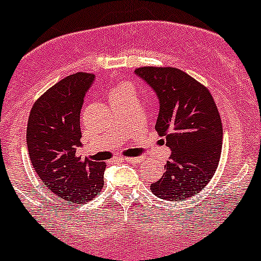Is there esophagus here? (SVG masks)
Returning <instances> with one entry per match:
<instances>
[{"instance_id": "34e87169", "label": "esophagus", "mask_w": 261, "mask_h": 261, "mask_svg": "<svg viewBox=\"0 0 261 261\" xmlns=\"http://www.w3.org/2000/svg\"><path fill=\"white\" fill-rule=\"evenodd\" d=\"M123 162H128V163H140V162H142V159L141 158H123Z\"/></svg>"}]
</instances>
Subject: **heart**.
<instances>
[{"mask_svg": "<svg viewBox=\"0 0 261 261\" xmlns=\"http://www.w3.org/2000/svg\"><path fill=\"white\" fill-rule=\"evenodd\" d=\"M128 89H129L128 85H119V87L114 90V93H112V95L119 94V93H123V92H125V90H128Z\"/></svg>", "mask_w": 261, "mask_h": 261, "instance_id": "1", "label": "heart"}]
</instances>
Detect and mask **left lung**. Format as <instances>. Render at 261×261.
Listing matches in <instances>:
<instances>
[{"mask_svg": "<svg viewBox=\"0 0 261 261\" xmlns=\"http://www.w3.org/2000/svg\"><path fill=\"white\" fill-rule=\"evenodd\" d=\"M159 101L155 129L171 149L163 176L152 194L181 202L197 195L211 181L220 162L223 124L211 93L173 67H141L135 71Z\"/></svg>", "mask_w": 261, "mask_h": 261, "instance_id": "left-lung-1", "label": "left lung"}]
</instances>
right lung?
I'll use <instances>...</instances> for the list:
<instances>
[{"instance_id":"1","label":"right lung","mask_w":261,"mask_h":261,"mask_svg":"<svg viewBox=\"0 0 261 261\" xmlns=\"http://www.w3.org/2000/svg\"><path fill=\"white\" fill-rule=\"evenodd\" d=\"M94 75L77 72L47 89L33 105L27 125L31 163L53 194L73 204L92 200L103 188L106 164L76 155L80 111Z\"/></svg>"}]
</instances>
